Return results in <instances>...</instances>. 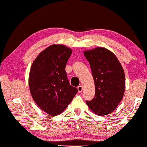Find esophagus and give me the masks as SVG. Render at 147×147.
<instances>
[{
    "label": "esophagus",
    "mask_w": 147,
    "mask_h": 147,
    "mask_svg": "<svg viewBox=\"0 0 147 147\" xmlns=\"http://www.w3.org/2000/svg\"><path fill=\"white\" fill-rule=\"evenodd\" d=\"M77 90H78V92H81L82 91V90H83V87H82V85L79 86L78 87H77Z\"/></svg>",
    "instance_id": "1"
}]
</instances>
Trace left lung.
I'll return each mask as SVG.
<instances>
[{
	"label": "left lung",
	"instance_id": "1",
	"mask_svg": "<svg viewBox=\"0 0 147 147\" xmlns=\"http://www.w3.org/2000/svg\"><path fill=\"white\" fill-rule=\"evenodd\" d=\"M84 54L90 63L95 86L94 98L86 102L95 113L107 115L116 109L124 96V70L115 55L107 49L97 48Z\"/></svg>",
	"mask_w": 147,
	"mask_h": 147
}]
</instances>
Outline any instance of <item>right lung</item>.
I'll return each mask as SVG.
<instances>
[{"mask_svg": "<svg viewBox=\"0 0 147 147\" xmlns=\"http://www.w3.org/2000/svg\"><path fill=\"white\" fill-rule=\"evenodd\" d=\"M72 52L65 45H50L38 55L30 69L32 97L41 110L51 115L61 113L78 92L69 83L65 72Z\"/></svg>", "mask_w": 147, "mask_h": 147, "instance_id": "1", "label": "right lung"}]
</instances>
